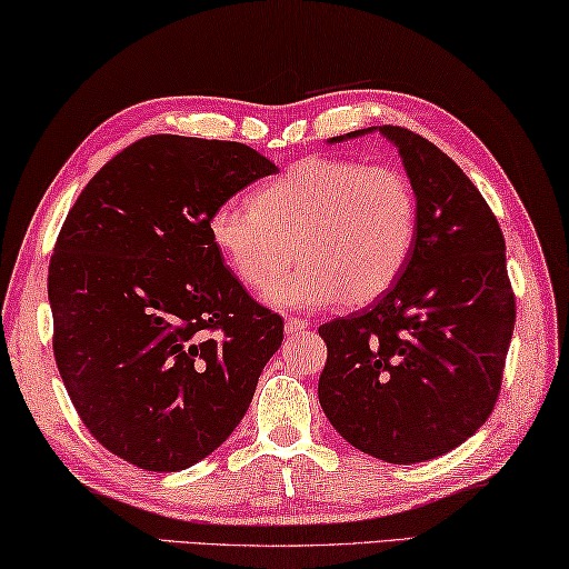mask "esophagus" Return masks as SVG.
Segmentation results:
<instances>
[{
  "instance_id": "esophagus-1",
  "label": "esophagus",
  "mask_w": 569,
  "mask_h": 569,
  "mask_svg": "<svg viewBox=\"0 0 569 569\" xmlns=\"http://www.w3.org/2000/svg\"><path fill=\"white\" fill-rule=\"evenodd\" d=\"M303 329H309V321L306 319H286V333H301Z\"/></svg>"
}]
</instances>
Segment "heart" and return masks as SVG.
Masks as SVG:
<instances>
[{
  "label": "heart",
  "mask_w": 569,
  "mask_h": 569,
  "mask_svg": "<svg viewBox=\"0 0 569 569\" xmlns=\"http://www.w3.org/2000/svg\"><path fill=\"white\" fill-rule=\"evenodd\" d=\"M207 232L252 291H266L296 250L301 263L266 293L276 309L317 311L339 299L365 306L410 263L418 197L395 167L309 157L258 187L252 202L214 207Z\"/></svg>",
  "instance_id": "1"
}]
</instances>
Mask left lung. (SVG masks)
<instances>
[{
  "mask_svg": "<svg viewBox=\"0 0 569 569\" xmlns=\"http://www.w3.org/2000/svg\"><path fill=\"white\" fill-rule=\"evenodd\" d=\"M398 147L418 197V240L405 273L367 309L321 323L319 402L341 438L387 463L453 450L489 418L517 321L507 242L491 207L453 159L400 126Z\"/></svg>",
  "mask_w": 569,
  "mask_h": 569,
  "instance_id": "obj_1",
  "label": "left lung"
}]
</instances>
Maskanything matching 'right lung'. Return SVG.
<instances>
[{"mask_svg":"<svg viewBox=\"0 0 569 569\" xmlns=\"http://www.w3.org/2000/svg\"><path fill=\"white\" fill-rule=\"evenodd\" d=\"M238 141L139 139L90 179L50 258L52 351L98 443L147 471L220 448L283 341L212 246L207 220L276 174Z\"/></svg>","mask_w":569,"mask_h":569,"instance_id":"obj_1","label":"right lung"}]
</instances>
